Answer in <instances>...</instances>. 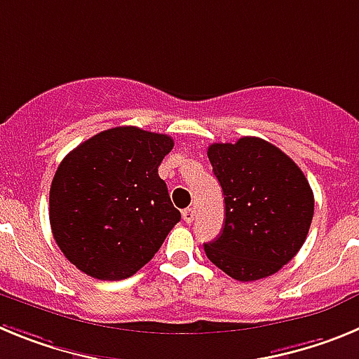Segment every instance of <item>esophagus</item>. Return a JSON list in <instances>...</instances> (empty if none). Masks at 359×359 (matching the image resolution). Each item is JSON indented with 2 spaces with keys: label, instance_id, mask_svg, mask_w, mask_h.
<instances>
[{
  "label": "esophagus",
  "instance_id": "34e87169",
  "mask_svg": "<svg viewBox=\"0 0 359 359\" xmlns=\"http://www.w3.org/2000/svg\"><path fill=\"white\" fill-rule=\"evenodd\" d=\"M194 215H196V210L194 208H185V210H183V221H185V223H192V221H194Z\"/></svg>",
  "mask_w": 359,
  "mask_h": 359
}]
</instances>
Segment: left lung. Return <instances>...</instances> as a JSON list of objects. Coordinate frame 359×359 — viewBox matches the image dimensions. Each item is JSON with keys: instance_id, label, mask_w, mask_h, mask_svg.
<instances>
[{"instance_id": "left-lung-1", "label": "left lung", "mask_w": 359, "mask_h": 359, "mask_svg": "<svg viewBox=\"0 0 359 359\" xmlns=\"http://www.w3.org/2000/svg\"><path fill=\"white\" fill-rule=\"evenodd\" d=\"M208 160L224 196V226L205 253L241 282L277 273L302 248L315 198L307 177L278 147L255 136L212 144Z\"/></svg>"}]
</instances>
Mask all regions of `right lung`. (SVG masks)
Masks as SVG:
<instances>
[{
	"mask_svg": "<svg viewBox=\"0 0 359 359\" xmlns=\"http://www.w3.org/2000/svg\"><path fill=\"white\" fill-rule=\"evenodd\" d=\"M174 147L167 135L122 126L66 154L50 187L57 246L100 280L135 275L182 219L158 167Z\"/></svg>",
	"mask_w": 359,
	"mask_h": 359,
	"instance_id": "add662e5",
	"label": "right lung"
}]
</instances>
